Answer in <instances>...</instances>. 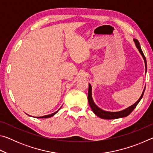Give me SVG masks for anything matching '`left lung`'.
<instances>
[{
	"instance_id": "8db88e82",
	"label": "left lung",
	"mask_w": 153,
	"mask_h": 153,
	"mask_svg": "<svg viewBox=\"0 0 153 153\" xmlns=\"http://www.w3.org/2000/svg\"><path fill=\"white\" fill-rule=\"evenodd\" d=\"M134 42L135 43L136 48L138 49V51L140 52V53L141 54V55L142 56V57L144 59V63H145V69L146 71L145 72L146 73V70H147V65H146V58H145V56L144 55L143 52H142L140 45V43L138 41V40L136 39H134ZM146 87V86H145ZM145 90V88L142 92V94L140 97L139 99L137 100V101L134 103V105H131L130 107H129L128 108H125L122 111H117V112H110V111H106L101 109V108H99L98 106L95 104L94 100L92 99V86L91 85L89 84V88H88V102L89 105L91 107L92 110L95 115H97L98 117L101 118V119H104V120H114V119H118V118H122V117H127V116L129 115L132 111H134V108H136L137 105L138 104L139 102L140 101V100L142 99V97H143L144 92Z\"/></svg>"
}]
</instances>
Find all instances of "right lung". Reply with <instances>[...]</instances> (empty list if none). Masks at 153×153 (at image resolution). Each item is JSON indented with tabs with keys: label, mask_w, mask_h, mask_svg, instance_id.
I'll list each match as a JSON object with an SVG mask.
<instances>
[{
	"label": "right lung",
	"mask_w": 153,
	"mask_h": 153,
	"mask_svg": "<svg viewBox=\"0 0 153 153\" xmlns=\"http://www.w3.org/2000/svg\"><path fill=\"white\" fill-rule=\"evenodd\" d=\"M60 108H59V109L58 110V111H56V112H55V113H52V114H51V115H45V116H42V117H37L36 118H49V117H53V116H54L55 115V114L58 112V111L60 110Z\"/></svg>",
	"instance_id": "obj_1"
}]
</instances>
